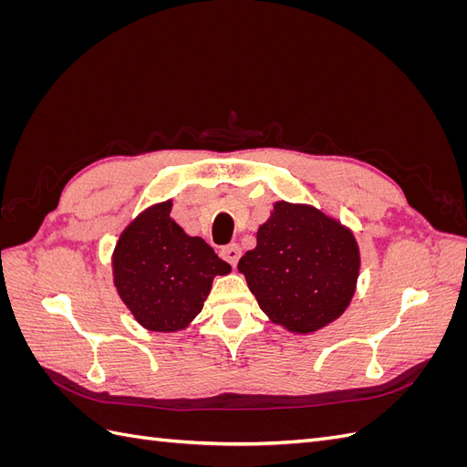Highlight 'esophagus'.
Returning a JSON list of instances; mask_svg holds the SVG:
<instances>
[{
	"label": "esophagus",
	"mask_w": 467,
	"mask_h": 467,
	"mask_svg": "<svg viewBox=\"0 0 467 467\" xmlns=\"http://www.w3.org/2000/svg\"><path fill=\"white\" fill-rule=\"evenodd\" d=\"M220 255H222V259H223V261H228L232 266H235V265H237V261H239V257H242V249H239V245H237V244H230V245L222 247Z\"/></svg>",
	"instance_id": "34e87169"
}]
</instances>
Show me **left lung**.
<instances>
[{
	"label": "left lung",
	"instance_id": "obj_1",
	"mask_svg": "<svg viewBox=\"0 0 467 467\" xmlns=\"http://www.w3.org/2000/svg\"><path fill=\"white\" fill-rule=\"evenodd\" d=\"M237 271L268 319L309 335L345 314L357 290L360 249L337 218L312 204L278 201Z\"/></svg>",
	"mask_w": 467,
	"mask_h": 467
}]
</instances>
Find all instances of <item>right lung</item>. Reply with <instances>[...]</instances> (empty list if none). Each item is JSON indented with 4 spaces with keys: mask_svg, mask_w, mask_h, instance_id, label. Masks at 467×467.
I'll use <instances>...</instances> for the list:
<instances>
[{
    "mask_svg": "<svg viewBox=\"0 0 467 467\" xmlns=\"http://www.w3.org/2000/svg\"><path fill=\"white\" fill-rule=\"evenodd\" d=\"M171 201L151 204L126 225L112 251V282L148 331L177 333L192 325L216 276L232 266L202 237L169 216Z\"/></svg>",
    "mask_w": 467,
    "mask_h": 467,
    "instance_id": "add662e5",
    "label": "right lung"
}]
</instances>
